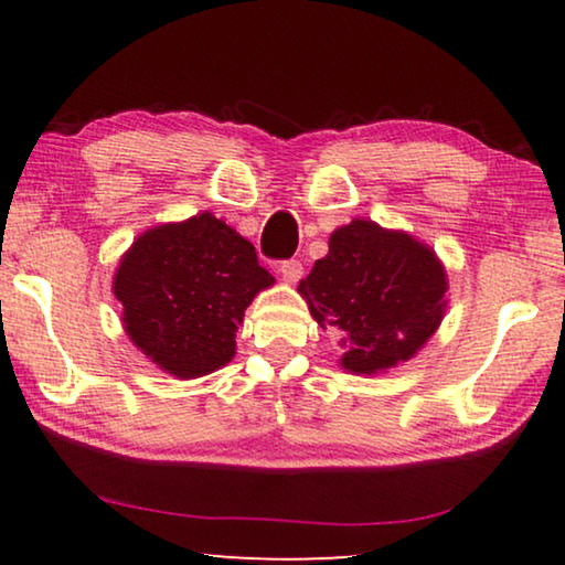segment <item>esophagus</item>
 <instances>
[{
	"mask_svg": "<svg viewBox=\"0 0 565 565\" xmlns=\"http://www.w3.org/2000/svg\"><path fill=\"white\" fill-rule=\"evenodd\" d=\"M279 274L284 276V281L296 284V281L301 279L303 266H301V262H299V259H286V262H281V264H279Z\"/></svg>",
	"mask_w": 565,
	"mask_h": 565,
	"instance_id": "34e87169",
	"label": "esophagus"
}]
</instances>
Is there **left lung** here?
I'll list each match as a JSON object with an SVG mask.
<instances>
[{
  "mask_svg": "<svg viewBox=\"0 0 565 565\" xmlns=\"http://www.w3.org/2000/svg\"><path fill=\"white\" fill-rule=\"evenodd\" d=\"M299 291L321 329L349 343L343 369L376 374L406 361L444 319L446 271L414 236L353 218L329 238Z\"/></svg>",
  "mask_w": 565,
  "mask_h": 565,
  "instance_id": "8db88e82",
  "label": "left lung"
}]
</instances>
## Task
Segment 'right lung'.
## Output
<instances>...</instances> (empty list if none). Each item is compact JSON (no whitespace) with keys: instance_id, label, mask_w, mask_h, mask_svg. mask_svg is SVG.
<instances>
[{"instance_id":"right-lung-1","label":"right lung","mask_w":565,"mask_h":565,"mask_svg":"<svg viewBox=\"0 0 565 565\" xmlns=\"http://www.w3.org/2000/svg\"><path fill=\"white\" fill-rule=\"evenodd\" d=\"M271 284L256 248L204 212L141 234L114 294L131 341L167 374L194 379L232 361L246 306Z\"/></svg>"}]
</instances>
